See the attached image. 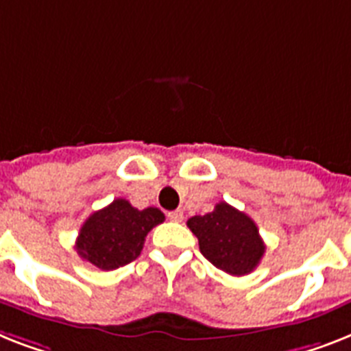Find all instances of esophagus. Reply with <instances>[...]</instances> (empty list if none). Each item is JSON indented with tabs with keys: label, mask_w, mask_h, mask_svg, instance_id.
<instances>
[{
	"label": "esophagus",
	"mask_w": 351,
	"mask_h": 351,
	"mask_svg": "<svg viewBox=\"0 0 351 351\" xmlns=\"http://www.w3.org/2000/svg\"><path fill=\"white\" fill-rule=\"evenodd\" d=\"M167 218H169L171 221H182L184 220V213H182L180 209L171 210V213H167Z\"/></svg>",
	"instance_id": "1"
}]
</instances>
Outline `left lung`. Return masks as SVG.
I'll return each instance as SVG.
<instances>
[{"label":"left lung","instance_id":"1","mask_svg":"<svg viewBox=\"0 0 351 351\" xmlns=\"http://www.w3.org/2000/svg\"><path fill=\"white\" fill-rule=\"evenodd\" d=\"M187 227L198 238L200 252L230 276L250 274L265 254V243L252 218L220 202L213 213L193 216Z\"/></svg>","mask_w":351,"mask_h":351}]
</instances>
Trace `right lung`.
<instances>
[{
    "mask_svg": "<svg viewBox=\"0 0 351 351\" xmlns=\"http://www.w3.org/2000/svg\"><path fill=\"white\" fill-rule=\"evenodd\" d=\"M166 220L156 207L135 209L124 198L95 210L77 236V254L101 270H115L141 256L147 232Z\"/></svg>",
    "mask_w": 351,
    "mask_h": 351,
    "instance_id": "obj_1",
    "label": "right lung"
}]
</instances>
